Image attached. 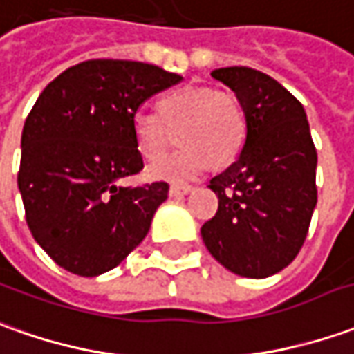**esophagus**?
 <instances>
[{"label": "esophagus", "instance_id": "34e87169", "mask_svg": "<svg viewBox=\"0 0 354 354\" xmlns=\"http://www.w3.org/2000/svg\"><path fill=\"white\" fill-rule=\"evenodd\" d=\"M189 192H194V187H192V186H170V189H168L170 197L187 196Z\"/></svg>", "mask_w": 354, "mask_h": 354}]
</instances>
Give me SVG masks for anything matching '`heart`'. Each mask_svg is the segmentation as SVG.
I'll return each instance as SVG.
<instances>
[{"instance_id":"heart-1","label":"heart","mask_w":354,"mask_h":354,"mask_svg":"<svg viewBox=\"0 0 354 354\" xmlns=\"http://www.w3.org/2000/svg\"><path fill=\"white\" fill-rule=\"evenodd\" d=\"M158 114L139 112L133 118L137 151L155 160L178 133L182 145L174 155L151 165L153 180L182 184L197 178L209 162L225 167L232 162L246 139V116L238 98L209 86H182L165 95L157 104Z\"/></svg>"}]
</instances>
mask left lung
<instances>
[{
    "label": "left lung",
    "mask_w": 354,
    "mask_h": 354,
    "mask_svg": "<svg viewBox=\"0 0 354 354\" xmlns=\"http://www.w3.org/2000/svg\"><path fill=\"white\" fill-rule=\"evenodd\" d=\"M211 77L236 95L246 139L236 160L209 182L218 209L201 227V238L228 271L269 277L297 258L318 201V153L306 112L258 69L221 67Z\"/></svg>",
    "instance_id": "8db88e82"
}]
</instances>
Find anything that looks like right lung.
Returning <instances> with one entry per match:
<instances>
[{
	"label": "right lung",
	"mask_w": 354,
	"mask_h": 354,
	"mask_svg": "<svg viewBox=\"0 0 354 354\" xmlns=\"http://www.w3.org/2000/svg\"><path fill=\"white\" fill-rule=\"evenodd\" d=\"M180 81L151 64L88 59L40 93L23 127L17 184L26 225L59 268L96 277L143 242L168 184L118 180L143 168L131 129L139 106Z\"/></svg>",
	"instance_id": "add662e5"
}]
</instances>
